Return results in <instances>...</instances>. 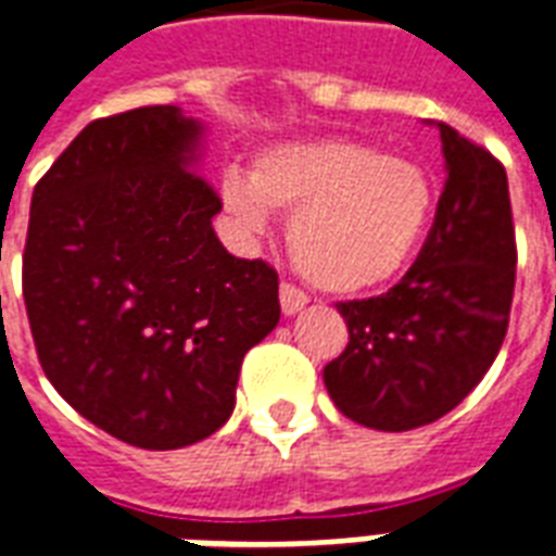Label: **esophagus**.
<instances>
[{"label":"esophagus","instance_id":"1","mask_svg":"<svg viewBox=\"0 0 556 556\" xmlns=\"http://www.w3.org/2000/svg\"><path fill=\"white\" fill-rule=\"evenodd\" d=\"M306 303H309L306 291H300L298 286H291V282H282V286H279V306H282L286 315H294V312L303 309Z\"/></svg>","mask_w":556,"mask_h":556}]
</instances>
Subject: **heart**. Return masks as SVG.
Returning <instances> with one entry per match:
<instances>
[{
	"instance_id": "1",
	"label": "heart",
	"mask_w": 556,
	"mask_h": 556,
	"mask_svg": "<svg viewBox=\"0 0 556 556\" xmlns=\"http://www.w3.org/2000/svg\"><path fill=\"white\" fill-rule=\"evenodd\" d=\"M217 197L247 232H262L274 208L291 212V262L336 294L401 277L435 215L433 179L421 164L339 138L270 147L253 170L226 167Z\"/></svg>"
}]
</instances>
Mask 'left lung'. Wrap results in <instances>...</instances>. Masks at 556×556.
Returning a JSON list of instances; mask_svg holds the SVG:
<instances>
[{
	"instance_id": "1",
	"label": "left lung",
	"mask_w": 556,
	"mask_h": 556,
	"mask_svg": "<svg viewBox=\"0 0 556 556\" xmlns=\"http://www.w3.org/2000/svg\"><path fill=\"white\" fill-rule=\"evenodd\" d=\"M430 123L447 176L425 247L386 294L339 303L351 341L324 368L339 413L389 433L442 418L483 380L516 289L504 164L447 123Z\"/></svg>"
}]
</instances>
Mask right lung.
I'll list each match as a JSON object with an SVG mask.
<instances>
[{
  "label": "right lung",
  "mask_w": 556,
  "mask_h": 556,
  "mask_svg": "<svg viewBox=\"0 0 556 556\" xmlns=\"http://www.w3.org/2000/svg\"><path fill=\"white\" fill-rule=\"evenodd\" d=\"M176 105L88 123L31 194L23 298L49 382L147 451L194 445L236 409L244 353L279 320V277L226 253L220 197L191 170Z\"/></svg>",
  "instance_id": "add662e5"
}]
</instances>
